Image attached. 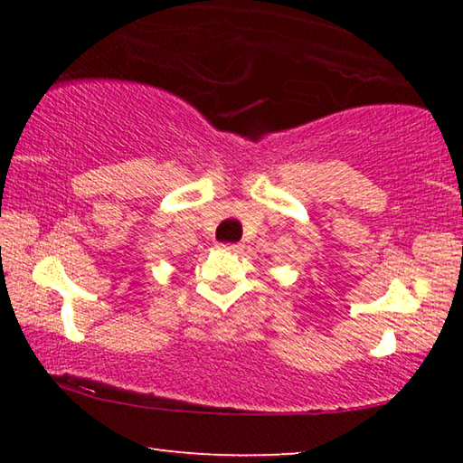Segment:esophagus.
<instances>
[{"label": "esophagus", "mask_w": 463, "mask_h": 463, "mask_svg": "<svg viewBox=\"0 0 463 463\" xmlns=\"http://www.w3.org/2000/svg\"><path fill=\"white\" fill-rule=\"evenodd\" d=\"M218 247L224 249V250H239L241 249V245H234V242H221Z\"/></svg>", "instance_id": "1"}]
</instances>
